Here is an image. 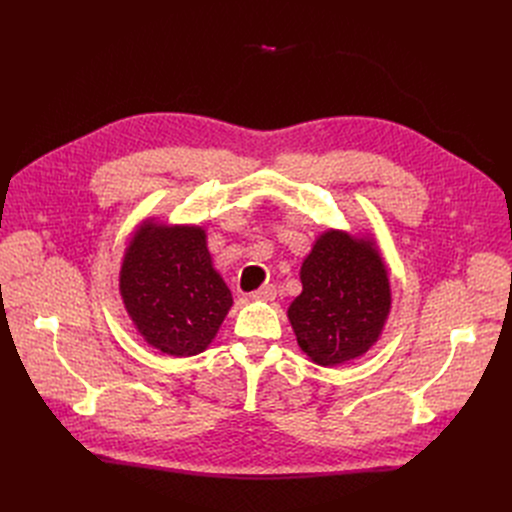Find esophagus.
I'll use <instances>...</instances> for the list:
<instances>
[{"instance_id": "1", "label": "esophagus", "mask_w": 512, "mask_h": 512, "mask_svg": "<svg viewBox=\"0 0 512 512\" xmlns=\"http://www.w3.org/2000/svg\"><path fill=\"white\" fill-rule=\"evenodd\" d=\"M251 297L257 299V301H274L276 299V286L274 284H265L259 290H255Z\"/></svg>"}]
</instances>
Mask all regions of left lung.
Instances as JSON below:
<instances>
[{
  "mask_svg": "<svg viewBox=\"0 0 512 512\" xmlns=\"http://www.w3.org/2000/svg\"><path fill=\"white\" fill-rule=\"evenodd\" d=\"M303 292L288 307L301 351L321 367L363 357L392 305L386 263L371 238L326 230L301 265Z\"/></svg>",
  "mask_w": 512,
  "mask_h": 512,
  "instance_id": "1",
  "label": "left lung"
}]
</instances>
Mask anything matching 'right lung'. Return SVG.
<instances>
[{
	"label": "right lung",
	"mask_w": 512,
	"mask_h": 512,
	"mask_svg": "<svg viewBox=\"0 0 512 512\" xmlns=\"http://www.w3.org/2000/svg\"><path fill=\"white\" fill-rule=\"evenodd\" d=\"M120 294L134 328L172 357L203 353L232 307V292L213 270L201 226L147 220L126 247Z\"/></svg>",
	"instance_id": "add662e5"
}]
</instances>
